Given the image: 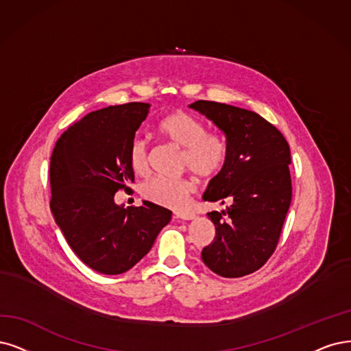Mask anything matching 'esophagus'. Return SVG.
<instances>
[{
    "label": "esophagus",
    "mask_w": 351,
    "mask_h": 351,
    "mask_svg": "<svg viewBox=\"0 0 351 351\" xmlns=\"http://www.w3.org/2000/svg\"><path fill=\"white\" fill-rule=\"evenodd\" d=\"M175 218L176 219H182V221H189V219L195 218V214H192V213H176Z\"/></svg>",
    "instance_id": "obj_1"
}]
</instances>
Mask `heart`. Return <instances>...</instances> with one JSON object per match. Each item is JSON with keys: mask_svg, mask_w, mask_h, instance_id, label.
Listing matches in <instances>:
<instances>
[{"mask_svg": "<svg viewBox=\"0 0 351 351\" xmlns=\"http://www.w3.org/2000/svg\"><path fill=\"white\" fill-rule=\"evenodd\" d=\"M159 133L163 138L180 150L179 167L189 169L201 179H213L223 171L228 159V143L219 133L206 132V124L186 111L169 114L159 124ZM128 162L137 175L149 172L147 140L137 137L128 150ZM195 184L191 178H153L141 186V195L147 201L180 210L193 192Z\"/></svg>", "mask_w": 351, "mask_h": 351, "instance_id": "heart-1", "label": "heart"}]
</instances>
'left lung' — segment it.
I'll use <instances>...</instances> for the list:
<instances>
[{"instance_id": "8db88e82", "label": "left lung", "mask_w": 351, "mask_h": 351, "mask_svg": "<svg viewBox=\"0 0 351 351\" xmlns=\"http://www.w3.org/2000/svg\"><path fill=\"white\" fill-rule=\"evenodd\" d=\"M226 136L228 159L213 178L204 201L228 202L208 217L214 241L201 257L214 274L241 278L261 269L275 252L291 199V150L279 130L258 114L214 101L189 106Z\"/></svg>"}]
</instances>
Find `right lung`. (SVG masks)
Masks as SVG:
<instances>
[{
    "label": "right lung",
    "instance_id": "add662e5",
    "mask_svg": "<svg viewBox=\"0 0 351 351\" xmlns=\"http://www.w3.org/2000/svg\"><path fill=\"white\" fill-rule=\"evenodd\" d=\"M150 104L130 102L86 114L56 141L50 158V210L71 249L104 275H120L145 257L172 218L149 201L117 205L134 172L130 145Z\"/></svg>",
    "mask_w": 351,
    "mask_h": 351
}]
</instances>
